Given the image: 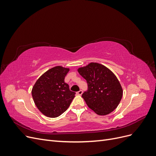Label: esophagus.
Instances as JSON below:
<instances>
[{"instance_id":"obj_1","label":"esophagus","mask_w":156,"mask_h":156,"mask_svg":"<svg viewBox=\"0 0 156 156\" xmlns=\"http://www.w3.org/2000/svg\"><path fill=\"white\" fill-rule=\"evenodd\" d=\"M82 94H83V90H79V91H78V92H77V95H79V96H81Z\"/></svg>"}]
</instances>
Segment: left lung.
Returning a JSON list of instances; mask_svg holds the SVG:
<instances>
[{
	"label": "left lung",
	"mask_w": 156,
	"mask_h": 156,
	"mask_svg": "<svg viewBox=\"0 0 156 156\" xmlns=\"http://www.w3.org/2000/svg\"><path fill=\"white\" fill-rule=\"evenodd\" d=\"M77 70L88 84V90L82 97L88 107L101 116L114 111L123 95L116 75L105 66L96 62L90 63Z\"/></svg>",
	"instance_id": "left-lung-1"
}]
</instances>
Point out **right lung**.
I'll use <instances>...</instances> for the list:
<instances>
[{
	"instance_id": "1",
	"label": "right lung",
	"mask_w": 156,
	"mask_h": 156,
	"mask_svg": "<svg viewBox=\"0 0 156 156\" xmlns=\"http://www.w3.org/2000/svg\"><path fill=\"white\" fill-rule=\"evenodd\" d=\"M69 68L60 66L49 69L37 80L32 90L35 105L45 116L57 117L68 109L75 92L64 82Z\"/></svg>"
}]
</instances>
